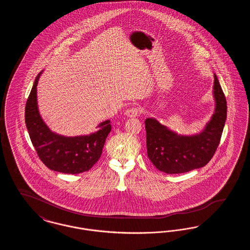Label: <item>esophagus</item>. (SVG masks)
Listing matches in <instances>:
<instances>
[{"mask_svg": "<svg viewBox=\"0 0 250 250\" xmlns=\"http://www.w3.org/2000/svg\"><path fill=\"white\" fill-rule=\"evenodd\" d=\"M140 113H141V110H140V108H138V107H131V108L126 109L125 112V114L127 117H129V118L138 117Z\"/></svg>", "mask_w": 250, "mask_h": 250, "instance_id": "1", "label": "esophagus"}]
</instances>
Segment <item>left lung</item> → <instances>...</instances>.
Masks as SVG:
<instances>
[{"label": "left lung", "instance_id": "obj_1", "mask_svg": "<svg viewBox=\"0 0 250 250\" xmlns=\"http://www.w3.org/2000/svg\"><path fill=\"white\" fill-rule=\"evenodd\" d=\"M214 113L200 133L180 135L155 118L145 120L147 154L157 169L184 173L204 167L213 157L227 119L226 97L214 74Z\"/></svg>", "mask_w": 250, "mask_h": 250}]
</instances>
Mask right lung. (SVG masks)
<instances>
[{"mask_svg":"<svg viewBox=\"0 0 250 250\" xmlns=\"http://www.w3.org/2000/svg\"><path fill=\"white\" fill-rule=\"evenodd\" d=\"M42 72L36 76L25 107V124L30 139L41 161L49 169L67 174L89 170L100 158L110 121L100 123L98 130L89 135L66 137L49 129L43 121L37 105V84Z\"/></svg>","mask_w":250,"mask_h":250,"instance_id":"right-lung-1","label":"right lung"}]
</instances>
